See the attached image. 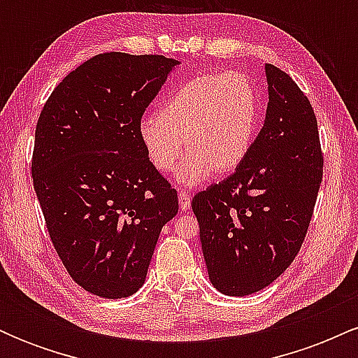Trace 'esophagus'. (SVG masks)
<instances>
[{"instance_id": "1", "label": "esophagus", "mask_w": 358, "mask_h": 358, "mask_svg": "<svg viewBox=\"0 0 358 358\" xmlns=\"http://www.w3.org/2000/svg\"><path fill=\"white\" fill-rule=\"evenodd\" d=\"M178 202H180V208L182 210H188L190 208V195L187 192L180 190L178 192Z\"/></svg>"}]
</instances>
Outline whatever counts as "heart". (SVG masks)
Wrapping results in <instances>:
<instances>
[{"label": "heart", "mask_w": 358, "mask_h": 358, "mask_svg": "<svg viewBox=\"0 0 358 358\" xmlns=\"http://www.w3.org/2000/svg\"><path fill=\"white\" fill-rule=\"evenodd\" d=\"M257 119V90L244 73H203L176 87L159 116L143 119L139 138L158 171H170L187 148L175 178L195 187L213 171L231 173L244 163Z\"/></svg>", "instance_id": "1"}]
</instances>
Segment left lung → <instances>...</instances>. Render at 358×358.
I'll return each instance as SVG.
<instances>
[{
  "mask_svg": "<svg viewBox=\"0 0 358 358\" xmlns=\"http://www.w3.org/2000/svg\"><path fill=\"white\" fill-rule=\"evenodd\" d=\"M264 72L269 102L248 158L192 200L208 279L227 296L264 289L293 262L323 176L310 101L286 72Z\"/></svg>",
  "mask_w": 358,
  "mask_h": 358,
  "instance_id": "left-lung-1",
  "label": "left lung"
}]
</instances>
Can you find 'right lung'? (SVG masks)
<instances>
[{
	"mask_svg": "<svg viewBox=\"0 0 358 358\" xmlns=\"http://www.w3.org/2000/svg\"><path fill=\"white\" fill-rule=\"evenodd\" d=\"M178 65L101 53L57 85L38 117L31 176L48 234L73 281L101 298L136 293L178 212L139 138L143 113Z\"/></svg>",
	"mask_w": 358,
	"mask_h": 358,
	"instance_id": "1",
	"label": "right lung"
}]
</instances>
